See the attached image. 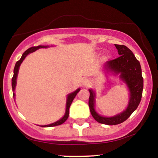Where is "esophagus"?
<instances>
[{
	"label": "esophagus",
	"mask_w": 158,
	"mask_h": 158,
	"mask_svg": "<svg viewBox=\"0 0 158 158\" xmlns=\"http://www.w3.org/2000/svg\"><path fill=\"white\" fill-rule=\"evenodd\" d=\"M82 84L83 85H85V86H86V85H88V84H89V80L87 79H84V80L82 81Z\"/></svg>",
	"instance_id": "34e87169"
}]
</instances>
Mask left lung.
Instances as JSON below:
<instances>
[{
    "instance_id": "8db88e82",
    "label": "left lung",
    "mask_w": 158,
    "mask_h": 158,
    "mask_svg": "<svg viewBox=\"0 0 158 158\" xmlns=\"http://www.w3.org/2000/svg\"><path fill=\"white\" fill-rule=\"evenodd\" d=\"M115 47L119 56L107 61L105 64V68L116 74H119V78L127 85L130 91L128 107L122 113L111 117H106L98 114L95 110V93L92 89H89L88 101L90 113L94 119L98 123L109 126L122 123L131 116L140 102L143 89V78L139 61L136 59L131 50L125 45L115 44Z\"/></svg>"
}]
</instances>
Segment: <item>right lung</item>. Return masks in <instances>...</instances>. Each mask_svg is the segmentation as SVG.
I'll list each match as a JSON object with an SVG mask.
<instances>
[{
  "label": "right lung",
  "instance_id": "obj_1",
  "mask_svg": "<svg viewBox=\"0 0 158 158\" xmlns=\"http://www.w3.org/2000/svg\"><path fill=\"white\" fill-rule=\"evenodd\" d=\"M48 48V46H41V45H39V46H38V47H32V48H29L28 50H27L26 51L23 52L22 56H21V59L16 62V64L15 65V68H14L13 77H12V90H13V97H15V93H14V91H15V88L16 86V79H17L18 73H19L20 65H21V63H22V61H23V59L26 58V56L28 55V54L35 52V50H39V48ZM79 90H80V88H78L77 90H75V91L73 92V93L68 94V99H67V102H66V110H65V114L62 118L59 119V120L56 121V122H55V123H51V124H50V125H45V126H41L42 127H52V126H59V125H61L62 123H64L65 121L67 120V119L68 118L69 108H70V105H71V103H72V102H73L74 98H75L76 96H77V94L79 93Z\"/></svg>",
  "mask_w": 158,
  "mask_h": 158
}]
</instances>
